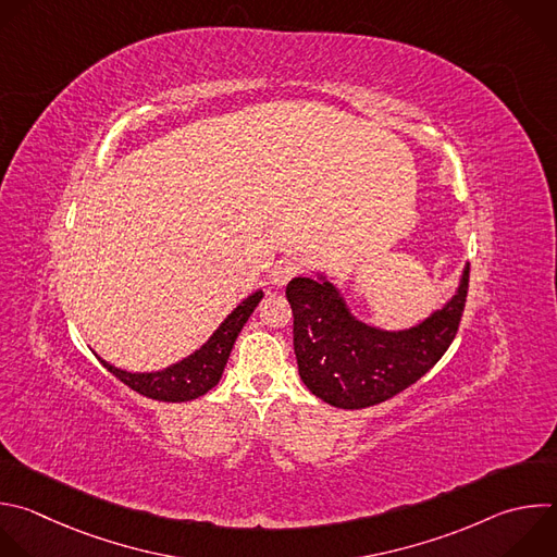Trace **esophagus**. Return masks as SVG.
Returning <instances> with one entry per match:
<instances>
[{"label": "esophagus", "instance_id": "34e87169", "mask_svg": "<svg viewBox=\"0 0 557 557\" xmlns=\"http://www.w3.org/2000/svg\"><path fill=\"white\" fill-rule=\"evenodd\" d=\"M310 267H308V260L301 258V256H284L275 262L273 271H271V282L277 284V286H284L288 280H293L295 275L299 273H306Z\"/></svg>", "mask_w": 557, "mask_h": 557}]
</instances>
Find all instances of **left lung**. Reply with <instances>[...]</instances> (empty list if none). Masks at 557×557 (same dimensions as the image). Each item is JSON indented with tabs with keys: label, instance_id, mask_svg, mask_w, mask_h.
Listing matches in <instances>:
<instances>
[{
	"label": "left lung",
	"instance_id": "obj_1",
	"mask_svg": "<svg viewBox=\"0 0 557 557\" xmlns=\"http://www.w3.org/2000/svg\"><path fill=\"white\" fill-rule=\"evenodd\" d=\"M470 267L457 295L411 330L385 332L351 317L325 280L295 277L286 286L293 310V345L304 385L338 409L381 405L420 381L457 336Z\"/></svg>",
	"mask_w": 557,
	"mask_h": 557
}]
</instances>
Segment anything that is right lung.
Returning <instances> with one entry per match:
<instances>
[{
	"instance_id": "1",
	"label": "right lung",
	"mask_w": 557,
	"mask_h": 557,
	"mask_svg": "<svg viewBox=\"0 0 557 557\" xmlns=\"http://www.w3.org/2000/svg\"><path fill=\"white\" fill-rule=\"evenodd\" d=\"M260 299H262V293H253L251 297H247L221 323V327L210 336V341L201 349H197L185 360L163 369V372L131 374V372H124V369L109 364L107 360H100V362L107 367V372H111L117 381H122L126 387H131L133 392L141 394L146 398L161 400V403L195 400L219 385V381L223 376V369L227 364V358L232 354V347H234L243 325L247 323V319L260 304Z\"/></svg>"
}]
</instances>
